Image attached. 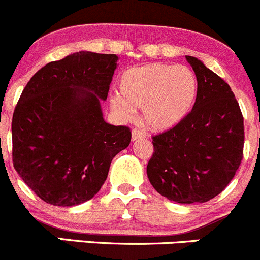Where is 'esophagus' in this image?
Masks as SVG:
<instances>
[{
    "label": "esophagus",
    "instance_id": "34e87169",
    "mask_svg": "<svg viewBox=\"0 0 260 260\" xmlns=\"http://www.w3.org/2000/svg\"><path fill=\"white\" fill-rule=\"evenodd\" d=\"M143 138H144V134L141 133L140 130L134 129L133 133H131V140L133 141H136V140H139V139H143Z\"/></svg>",
    "mask_w": 260,
    "mask_h": 260
}]
</instances>
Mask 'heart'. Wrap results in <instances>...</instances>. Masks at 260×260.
I'll use <instances>...</instances> for the list:
<instances>
[{
    "mask_svg": "<svg viewBox=\"0 0 260 260\" xmlns=\"http://www.w3.org/2000/svg\"><path fill=\"white\" fill-rule=\"evenodd\" d=\"M197 87L196 76L188 67L149 63L122 74L119 86L122 96H111L110 106L124 119L141 109V120L149 130L166 131L191 111Z\"/></svg>",
    "mask_w": 260,
    "mask_h": 260,
    "instance_id": "1",
    "label": "heart"
}]
</instances>
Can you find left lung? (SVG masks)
Segmentation results:
<instances>
[{"label":"left lung","instance_id":"obj_1","mask_svg":"<svg viewBox=\"0 0 260 260\" xmlns=\"http://www.w3.org/2000/svg\"><path fill=\"white\" fill-rule=\"evenodd\" d=\"M197 78L192 111L153 136L146 174L158 193L178 204L207 202L225 189L243 159L244 120L230 86L186 55Z\"/></svg>","mask_w":260,"mask_h":260}]
</instances>
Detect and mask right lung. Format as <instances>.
<instances>
[{
    "label": "right lung",
    "instance_id": "add662e5",
    "mask_svg": "<svg viewBox=\"0 0 260 260\" xmlns=\"http://www.w3.org/2000/svg\"><path fill=\"white\" fill-rule=\"evenodd\" d=\"M119 56L78 51L27 82L12 116V161L46 204L76 206L101 189L130 129L107 124L106 101Z\"/></svg>",
    "mask_w": 260,
    "mask_h": 260
}]
</instances>
